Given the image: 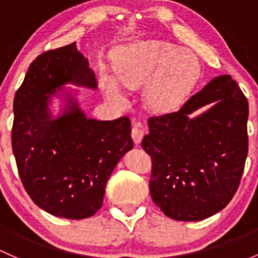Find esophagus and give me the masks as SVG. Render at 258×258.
<instances>
[{
	"label": "esophagus",
	"mask_w": 258,
	"mask_h": 258,
	"mask_svg": "<svg viewBox=\"0 0 258 258\" xmlns=\"http://www.w3.org/2000/svg\"><path fill=\"white\" fill-rule=\"evenodd\" d=\"M144 137V129L143 124L140 121L133 120V128H132V138L135 144H140L141 139Z\"/></svg>",
	"instance_id": "34e87169"
}]
</instances>
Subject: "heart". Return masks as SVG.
I'll list each match as a JSON object with an SVG mask.
<instances>
[{"label":"heart","instance_id":"obj_1","mask_svg":"<svg viewBox=\"0 0 258 258\" xmlns=\"http://www.w3.org/2000/svg\"><path fill=\"white\" fill-rule=\"evenodd\" d=\"M114 69L115 80L126 90H135L146 82V104L160 113L179 106L201 76L198 57L165 40L139 41L126 46L115 59ZM101 86L108 98L123 99L109 75H102Z\"/></svg>","mask_w":258,"mask_h":258}]
</instances>
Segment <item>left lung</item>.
Listing matches in <instances>:
<instances>
[{"label":"left lung","mask_w":258,"mask_h":258,"mask_svg":"<svg viewBox=\"0 0 258 258\" xmlns=\"http://www.w3.org/2000/svg\"><path fill=\"white\" fill-rule=\"evenodd\" d=\"M209 103L215 106L206 113L189 118ZM247 118V98L223 75L177 112L149 119L141 148L151 157V198L165 215L198 221L228 206L245 170Z\"/></svg>","instance_id":"obj_1"}]
</instances>
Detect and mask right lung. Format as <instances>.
<instances>
[{
	"label": "right lung",
	"instance_id": "1",
	"mask_svg": "<svg viewBox=\"0 0 258 258\" xmlns=\"http://www.w3.org/2000/svg\"><path fill=\"white\" fill-rule=\"evenodd\" d=\"M66 82L97 87L76 43L43 52L30 63L13 101L12 150L32 201L49 214L77 220L98 212L110 173L134 144L126 115L87 119L74 103L62 117L50 119L49 98Z\"/></svg>",
	"mask_w": 258,
	"mask_h": 258
}]
</instances>
